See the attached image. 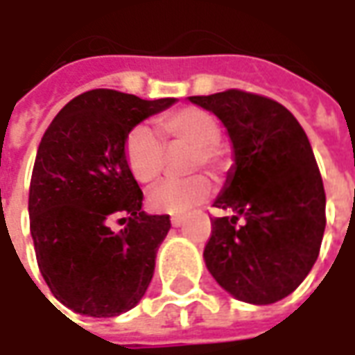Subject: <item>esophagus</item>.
<instances>
[{
	"mask_svg": "<svg viewBox=\"0 0 355 355\" xmlns=\"http://www.w3.org/2000/svg\"><path fill=\"white\" fill-rule=\"evenodd\" d=\"M171 224H173L175 228L182 226V224H184V216H173V218H171Z\"/></svg>",
	"mask_w": 355,
	"mask_h": 355,
	"instance_id": "esophagus-1",
	"label": "esophagus"
}]
</instances>
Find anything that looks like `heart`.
Here are the masks:
<instances>
[{
	"instance_id": "b5f03b06",
	"label": "heart",
	"mask_w": 355,
	"mask_h": 355,
	"mask_svg": "<svg viewBox=\"0 0 355 355\" xmlns=\"http://www.w3.org/2000/svg\"><path fill=\"white\" fill-rule=\"evenodd\" d=\"M157 132L171 150L190 148L186 155V173L218 169L223 154L218 150L220 125L213 114L201 108H182L157 117ZM125 162L131 175L142 184H150L162 175L165 148L150 127L137 125L125 139ZM213 186L205 177L167 180L148 193V205L163 215H186L211 196Z\"/></svg>"
}]
</instances>
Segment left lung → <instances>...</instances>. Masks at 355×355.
Segmentation results:
<instances>
[{
	"instance_id": "left-lung-1",
	"label": "left lung",
	"mask_w": 355,
	"mask_h": 355,
	"mask_svg": "<svg viewBox=\"0 0 355 355\" xmlns=\"http://www.w3.org/2000/svg\"><path fill=\"white\" fill-rule=\"evenodd\" d=\"M188 101L223 121L234 152L213 203L232 216L211 220L205 266L234 298L274 304L310 274L325 232V190L310 140L289 110L261 94L230 89Z\"/></svg>"
}]
</instances>
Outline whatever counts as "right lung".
Here are the masks:
<instances>
[{
  "instance_id": "add662e5",
  "label": "right lung",
  "mask_w": 355,
  "mask_h": 355,
  "mask_svg": "<svg viewBox=\"0 0 355 355\" xmlns=\"http://www.w3.org/2000/svg\"><path fill=\"white\" fill-rule=\"evenodd\" d=\"M175 102L94 89L68 102L43 135L30 182V232L43 279L76 313L119 315L152 282L171 220L142 211L123 148L132 127ZM114 218L125 224L119 232L109 228Z\"/></svg>"
}]
</instances>
